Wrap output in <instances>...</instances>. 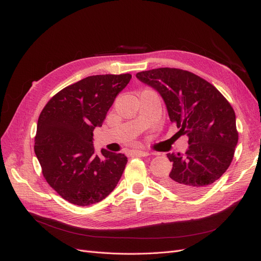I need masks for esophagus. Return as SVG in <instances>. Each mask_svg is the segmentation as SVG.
I'll use <instances>...</instances> for the list:
<instances>
[{
  "label": "esophagus",
  "mask_w": 261,
  "mask_h": 261,
  "mask_svg": "<svg viewBox=\"0 0 261 261\" xmlns=\"http://www.w3.org/2000/svg\"><path fill=\"white\" fill-rule=\"evenodd\" d=\"M133 154L139 155V156H148V155H149V152H147V151H143V150H134V151H133Z\"/></svg>",
  "instance_id": "obj_1"
}]
</instances>
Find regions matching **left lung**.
<instances>
[{"label": "left lung", "instance_id": "left-lung-1", "mask_svg": "<svg viewBox=\"0 0 261 261\" xmlns=\"http://www.w3.org/2000/svg\"><path fill=\"white\" fill-rule=\"evenodd\" d=\"M136 77L160 93L176 134L188 137L185 154H167L173 168L163 184L179 195H200L233 160L239 140L233 108L215 86L187 70L161 67Z\"/></svg>", "mask_w": 261, "mask_h": 261}]
</instances>
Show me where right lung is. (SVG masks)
I'll use <instances>...</instances> for the list:
<instances>
[{
    "instance_id": "add662e5",
    "label": "right lung",
    "mask_w": 261,
    "mask_h": 261,
    "mask_svg": "<svg viewBox=\"0 0 261 261\" xmlns=\"http://www.w3.org/2000/svg\"><path fill=\"white\" fill-rule=\"evenodd\" d=\"M130 78L86 77L53 96L39 116L35 153L45 180L70 203L84 207L103 200L123 174L126 155L102 149L98 156L92 136Z\"/></svg>"
}]
</instances>
